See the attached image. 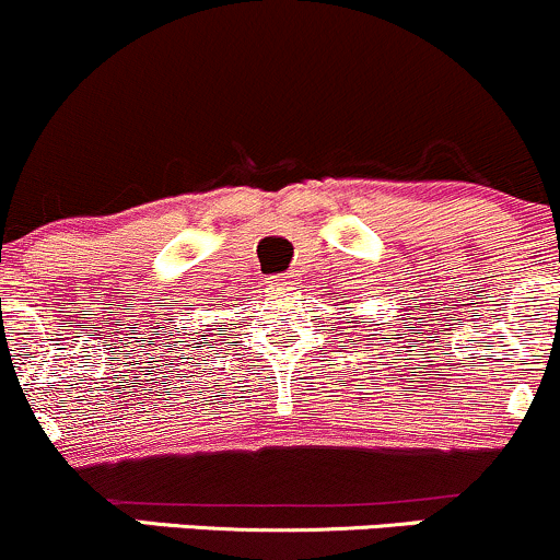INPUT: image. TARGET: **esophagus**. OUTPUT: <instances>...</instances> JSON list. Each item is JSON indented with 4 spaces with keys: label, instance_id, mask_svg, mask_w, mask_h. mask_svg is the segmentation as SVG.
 <instances>
[{
    "label": "esophagus",
    "instance_id": "34e87169",
    "mask_svg": "<svg viewBox=\"0 0 560 560\" xmlns=\"http://www.w3.org/2000/svg\"><path fill=\"white\" fill-rule=\"evenodd\" d=\"M271 284H273V287H279V289L292 287V276H289V273H276L273 279H271Z\"/></svg>",
    "mask_w": 560,
    "mask_h": 560
}]
</instances>
